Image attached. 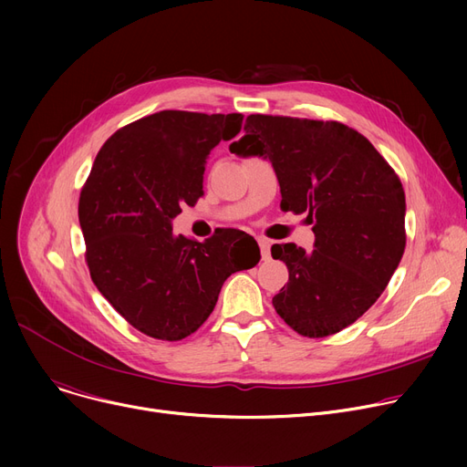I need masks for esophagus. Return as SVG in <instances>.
<instances>
[{"label": "esophagus", "mask_w": 467, "mask_h": 467, "mask_svg": "<svg viewBox=\"0 0 467 467\" xmlns=\"http://www.w3.org/2000/svg\"><path fill=\"white\" fill-rule=\"evenodd\" d=\"M257 242H259V248H261V257H263V259L271 257V240L261 236V238H257Z\"/></svg>", "instance_id": "esophagus-1"}]
</instances>
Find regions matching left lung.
Returning <instances> with one entry per match:
<instances>
[{"label":"left lung","instance_id":"8db88e82","mask_svg":"<svg viewBox=\"0 0 467 467\" xmlns=\"http://www.w3.org/2000/svg\"><path fill=\"white\" fill-rule=\"evenodd\" d=\"M231 145L273 162L284 212L308 213L314 250L275 244L289 282L273 297L303 337L335 335L369 310L405 252V191L373 143L337 120L250 115Z\"/></svg>","mask_w":467,"mask_h":467}]
</instances>
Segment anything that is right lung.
Listing matches in <instances>:
<instances>
[{
    "instance_id": "obj_1",
    "label": "right lung",
    "mask_w": 467,
    "mask_h": 467,
    "mask_svg": "<svg viewBox=\"0 0 467 467\" xmlns=\"http://www.w3.org/2000/svg\"><path fill=\"white\" fill-rule=\"evenodd\" d=\"M242 119L166 109L122 127L96 155L79 196L85 259L98 291L143 335L189 337L223 282L261 259L242 231L219 229L204 242L171 233L182 206L204 194L210 151L240 132Z\"/></svg>"
}]
</instances>
